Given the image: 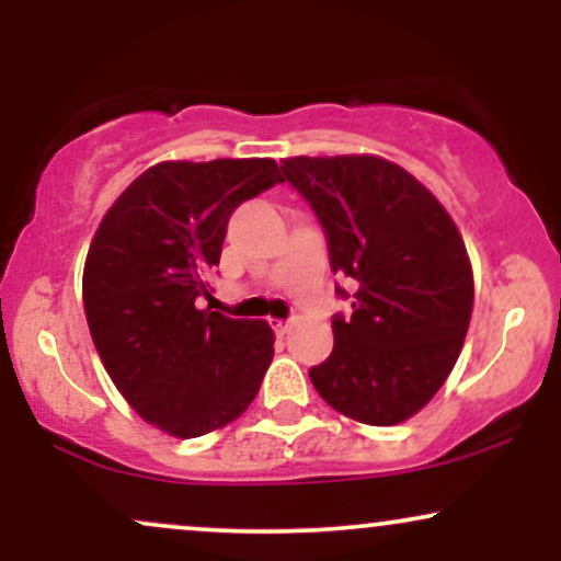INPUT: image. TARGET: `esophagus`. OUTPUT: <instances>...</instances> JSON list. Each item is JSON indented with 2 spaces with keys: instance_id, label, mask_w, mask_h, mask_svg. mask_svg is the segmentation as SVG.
Here are the masks:
<instances>
[{
  "instance_id": "esophagus-1",
  "label": "esophagus",
  "mask_w": 561,
  "mask_h": 561,
  "mask_svg": "<svg viewBox=\"0 0 561 561\" xmlns=\"http://www.w3.org/2000/svg\"><path fill=\"white\" fill-rule=\"evenodd\" d=\"M272 327H274V332L279 334V337H285V334L293 330V324H289V321H279V319H272Z\"/></svg>"
}]
</instances>
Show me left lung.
<instances>
[{
  "instance_id": "obj_1",
  "label": "left lung",
  "mask_w": 561,
  "mask_h": 561,
  "mask_svg": "<svg viewBox=\"0 0 561 561\" xmlns=\"http://www.w3.org/2000/svg\"><path fill=\"white\" fill-rule=\"evenodd\" d=\"M282 173L319 216L332 272L358 285L351 317L332 319L330 358L308 371L313 388L371 427L411 420L448 379L472 319V263L454 218L377 156L285 158Z\"/></svg>"
}]
</instances>
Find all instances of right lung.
Segmentation results:
<instances>
[{
	"instance_id": "right-lung-1",
	"label": "right lung",
	"mask_w": 561,
	"mask_h": 561,
	"mask_svg": "<svg viewBox=\"0 0 561 561\" xmlns=\"http://www.w3.org/2000/svg\"><path fill=\"white\" fill-rule=\"evenodd\" d=\"M272 158L163 160L121 192L83 263V311L113 385L173 437L221 430L259 396L274 358L266 321L199 308L229 216L279 184Z\"/></svg>"
}]
</instances>
